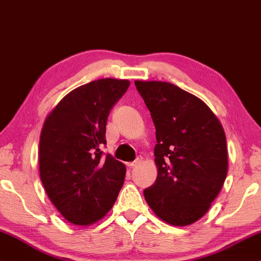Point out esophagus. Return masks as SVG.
<instances>
[{"mask_svg":"<svg viewBox=\"0 0 261 261\" xmlns=\"http://www.w3.org/2000/svg\"><path fill=\"white\" fill-rule=\"evenodd\" d=\"M140 163H141V159H136L135 161H133V163H128L127 166L128 167H135V166H137V165Z\"/></svg>","mask_w":261,"mask_h":261,"instance_id":"obj_1","label":"esophagus"}]
</instances>
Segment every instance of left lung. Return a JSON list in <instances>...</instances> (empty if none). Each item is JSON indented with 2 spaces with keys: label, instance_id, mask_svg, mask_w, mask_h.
I'll list each match as a JSON object with an SVG mask.
<instances>
[{
  "label": "left lung",
  "instance_id": "1",
  "mask_svg": "<svg viewBox=\"0 0 261 261\" xmlns=\"http://www.w3.org/2000/svg\"><path fill=\"white\" fill-rule=\"evenodd\" d=\"M135 85L156 131L158 177L144 197L164 222L189 225L210 210L226 178L224 128L203 101L177 85L155 81Z\"/></svg>",
  "mask_w": 261,
  "mask_h": 261
}]
</instances>
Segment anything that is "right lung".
Instances as JSON below:
<instances>
[{
  "label": "right lung",
  "instance_id": "1",
  "mask_svg": "<svg viewBox=\"0 0 261 261\" xmlns=\"http://www.w3.org/2000/svg\"><path fill=\"white\" fill-rule=\"evenodd\" d=\"M125 79H98L59 102L39 138V174L45 193L66 220L75 225L97 222L112 208L126 167L103 155L110 112L126 92Z\"/></svg>",
  "mask_w": 261,
  "mask_h": 261
}]
</instances>
